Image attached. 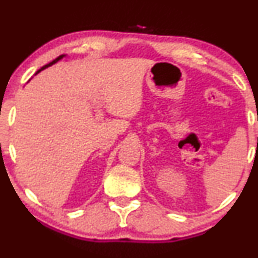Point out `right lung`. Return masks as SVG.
Returning <instances> with one entry per match:
<instances>
[{"mask_svg":"<svg viewBox=\"0 0 258 258\" xmlns=\"http://www.w3.org/2000/svg\"><path fill=\"white\" fill-rule=\"evenodd\" d=\"M64 56H66V55H60V56H58V57H56V58H55V60H54V61L49 62V63H48V64H45V66H43L42 68H40V70H38V71H37V72H36V74H38V73L40 72V71L45 70V68H48V67H50V66H52V64H54V63H56V62H57V61H60V60H62V58H63Z\"/></svg>","mask_w":258,"mask_h":258,"instance_id":"1","label":"right lung"}]
</instances>
